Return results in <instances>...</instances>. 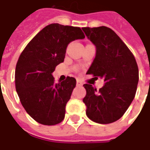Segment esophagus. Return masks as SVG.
<instances>
[{
  "mask_svg": "<svg viewBox=\"0 0 150 150\" xmlns=\"http://www.w3.org/2000/svg\"><path fill=\"white\" fill-rule=\"evenodd\" d=\"M76 85H78V86H81L82 82L80 81H76Z\"/></svg>",
  "mask_w": 150,
  "mask_h": 150,
  "instance_id": "1",
  "label": "esophagus"
}]
</instances>
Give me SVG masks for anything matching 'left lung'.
Wrapping results in <instances>:
<instances>
[{
    "label": "left lung",
    "mask_w": 150,
    "mask_h": 150,
    "mask_svg": "<svg viewBox=\"0 0 150 150\" xmlns=\"http://www.w3.org/2000/svg\"><path fill=\"white\" fill-rule=\"evenodd\" d=\"M82 30L96 47V57L87 74L104 81L99 91L84 84L86 115L93 122L108 124L120 119L132 103L139 79L138 65L127 45L111 28L102 26Z\"/></svg>",
    "instance_id": "1"
}]
</instances>
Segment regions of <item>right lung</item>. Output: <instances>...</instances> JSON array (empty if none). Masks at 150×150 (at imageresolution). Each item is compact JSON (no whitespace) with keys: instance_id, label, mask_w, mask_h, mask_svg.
<instances>
[{"instance_id":"obj_1","label":"right lung","mask_w":150,"mask_h":150,"mask_svg":"<svg viewBox=\"0 0 150 150\" xmlns=\"http://www.w3.org/2000/svg\"><path fill=\"white\" fill-rule=\"evenodd\" d=\"M83 39L80 28L51 23L39 31L20 54L16 67V89L25 111L39 123L52 126L65 118L76 79L68 76L57 84L52 74L64 62L68 45Z\"/></svg>"}]
</instances>
